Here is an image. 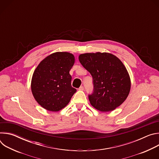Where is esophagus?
<instances>
[{
	"label": "esophagus",
	"mask_w": 159,
	"mask_h": 159,
	"mask_svg": "<svg viewBox=\"0 0 159 159\" xmlns=\"http://www.w3.org/2000/svg\"><path fill=\"white\" fill-rule=\"evenodd\" d=\"M84 88L83 86H80V87L79 88V90H84Z\"/></svg>",
	"instance_id": "1"
}]
</instances>
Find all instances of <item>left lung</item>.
I'll use <instances>...</instances> for the list:
<instances>
[{
  "label": "left lung",
  "mask_w": 159,
  "mask_h": 159,
  "mask_svg": "<svg viewBox=\"0 0 159 159\" xmlns=\"http://www.w3.org/2000/svg\"><path fill=\"white\" fill-rule=\"evenodd\" d=\"M79 60L93 77L90 104L102 112L115 110L127 98L131 88L128 72L122 61L109 53L81 54Z\"/></svg>",
  "instance_id": "1"
}]
</instances>
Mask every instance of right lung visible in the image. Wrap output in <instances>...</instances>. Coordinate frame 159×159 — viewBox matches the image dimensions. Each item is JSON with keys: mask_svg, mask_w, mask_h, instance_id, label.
I'll use <instances>...</instances> for the list:
<instances>
[{"mask_svg": "<svg viewBox=\"0 0 159 159\" xmlns=\"http://www.w3.org/2000/svg\"><path fill=\"white\" fill-rule=\"evenodd\" d=\"M75 57L69 52L53 53L43 59L35 69L31 88L37 102L50 111H58L70 102L77 90L71 85L69 72Z\"/></svg>", "mask_w": 159, "mask_h": 159, "instance_id": "obj_1", "label": "right lung"}]
</instances>
